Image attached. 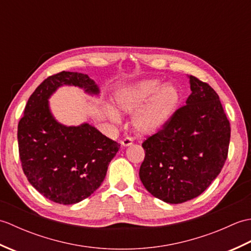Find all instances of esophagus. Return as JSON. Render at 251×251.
Listing matches in <instances>:
<instances>
[{"mask_svg": "<svg viewBox=\"0 0 251 251\" xmlns=\"http://www.w3.org/2000/svg\"><path fill=\"white\" fill-rule=\"evenodd\" d=\"M131 145H132V140H131V138H125V139L122 141V146L124 147V148H126V147H129V146H131Z\"/></svg>", "mask_w": 251, "mask_h": 251, "instance_id": "34e87169", "label": "esophagus"}]
</instances>
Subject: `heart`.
<instances>
[{"instance_id":"1","label":"heart","mask_w":251,"mask_h":251,"mask_svg":"<svg viewBox=\"0 0 251 251\" xmlns=\"http://www.w3.org/2000/svg\"><path fill=\"white\" fill-rule=\"evenodd\" d=\"M179 89L156 78L141 79L127 85L115 96L120 111L126 114L136 113L132 117V128L140 136H152L162 130L172 120L180 103ZM109 119L120 122V116L112 109H106Z\"/></svg>"}]
</instances>
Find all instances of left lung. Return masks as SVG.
Here are the masks:
<instances>
[{
  "instance_id": "8db88e82",
  "label": "left lung",
  "mask_w": 251,
  "mask_h": 251,
  "mask_svg": "<svg viewBox=\"0 0 251 251\" xmlns=\"http://www.w3.org/2000/svg\"><path fill=\"white\" fill-rule=\"evenodd\" d=\"M191 95L164 129L142 143L139 177L150 193L168 204L201 195L220 174L227 157L231 127L219 96L188 75Z\"/></svg>"
}]
</instances>
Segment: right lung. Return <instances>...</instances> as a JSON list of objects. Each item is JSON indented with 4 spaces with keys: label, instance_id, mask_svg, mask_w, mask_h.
Returning <instances> with one entry per match:
<instances>
[{
    "label": "right lung",
    "instance_id": "right-lung-1",
    "mask_svg": "<svg viewBox=\"0 0 251 251\" xmlns=\"http://www.w3.org/2000/svg\"><path fill=\"white\" fill-rule=\"evenodd\" d=\"M62 86L99 97L87 74L62 71L47 77L30 96L18 124L19 156L30 184L52 201L73 205L97 190L120 145L95 126H67L52 115L50 98Z\"/></svg>",
    "mask_w": 251,
    "mask_h": 251
}]
</instances>
